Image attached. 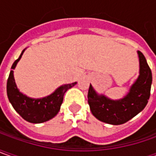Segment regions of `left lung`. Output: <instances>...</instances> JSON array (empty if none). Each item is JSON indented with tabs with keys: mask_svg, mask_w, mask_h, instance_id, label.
Listing matches in <instances>:
<instances>
[{
	"mask_svg": "<svg viewBox=\"0 0 156 156\" xmlns=\"http://www.w3.org/2000/svg\"><path fill=\"white\" fill-rule=\"evenodd\" d=\"M139 76L122 98L113 100L98 94L91 84L88 91L90 109L97 119L109 124L119 125L130 120L147 105L150 97L152 73L144 55L137 51Z\"/></svg>",
	"mask_w": 156,
	"mask_h": 156,
	"instance_id": "1",
	"label": "left lung"
}]
</instances>
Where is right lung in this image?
I'll return each mask as SVG.
<instances>
[{
	"mask_svg": "<svg viewBox=\"0 0 156 156\" xmlns=\"http://www.w3.org/2000/svg\"><path fill=\"white\" fill-rule=\"evenodd\" d=\"M24 49L19 58L14 62L7 82V94L10 104L15 111L24 120L32 123H41L49 121L58 113L66 90L74 86L77 82L63 84L57 88L51 94L41 98H32L20 91L14 78V70L21 58Z\"/></svg>",
	"mask_w": 156,
	"mask_h": 156,
	"instance_id": "right-lung-1",
	"label": "right lung"
}]
</instances>
